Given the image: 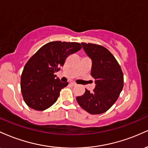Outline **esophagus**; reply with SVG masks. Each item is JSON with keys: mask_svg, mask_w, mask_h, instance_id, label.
Wrapping results in <instances>:
<instances>
[{"mask_svg": "<svg viewBox=\"0 0 148 148\" xmlns=\"http://www.w3.org/2000/svg\"><path fill=\"white\" fill-rule=\"evenodd\" d=\"M69 84H70L72 85V86H76V83L74 82V81H69Z\"/></svg>", "mask_w": 148, "mask_h": 148, "instance_id": "esophagus-1", "label": "esophagus"}]
</instances>
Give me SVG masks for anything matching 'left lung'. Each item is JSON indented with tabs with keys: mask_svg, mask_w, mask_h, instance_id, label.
Masks as SVG:
<instances>
[{
	"mask_svg": "<svg viewBox=\"0 0 148 148\" xmlns=\"http://www.w3.org/2000/svg\"><path fill=\"white\" fill-rule=\"evenodd\" d=\"M81 45L92 60L91 75L96 86L92 92L86 89L83 95L76 97V101L88 113L101 114L118 99L123 88V74L116 59L105 47L90 43Z\"/></svg>",
	"mask_w": 148,
	"mask_h": 148,
	"instance_id": "1",
	"label": "left lung"
}]
</instances>
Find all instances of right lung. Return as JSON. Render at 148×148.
Wrapping results in <instances>:
<instances>
[{"label": "right lung", "mask_w": 148, "mask_h": 148, "mask_svg": "<svg viewBox=\"0 0 148 148\" xmlns=\"http://www.w3.org/2000/svg\"><path fill=\"white\" fill-rule=\"evenodd\" d=\"M81 49L77 42H51L28 60L21 76V90L30 108L45 111L57 101L60 90L68 82H61L54 73L60 70L69 55Z\"/></svg>", "instance_id": "right-lung-1"}]
</instances>
